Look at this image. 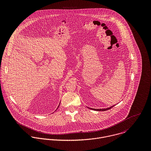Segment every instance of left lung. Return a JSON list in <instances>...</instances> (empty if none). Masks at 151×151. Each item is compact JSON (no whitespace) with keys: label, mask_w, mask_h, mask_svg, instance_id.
Instances as JSON below:
<instances>
[{"label":"left lung","mask_w":151,"mask_h":151,"mask_svg":"<svg viewBox=\"0 0 151 151\" xmlns=\"http://www.w3.org/2000/svg\"><path fill=\"white\" fill-rule=\"evenodd\" d=\"M113 106H114V105L110 107V108H106V109H92V108H89L92 110H96V111H105V110H108L109 109H110L111 108H113Z\"/></svg>","instance_id":"1"}]
</instances>
